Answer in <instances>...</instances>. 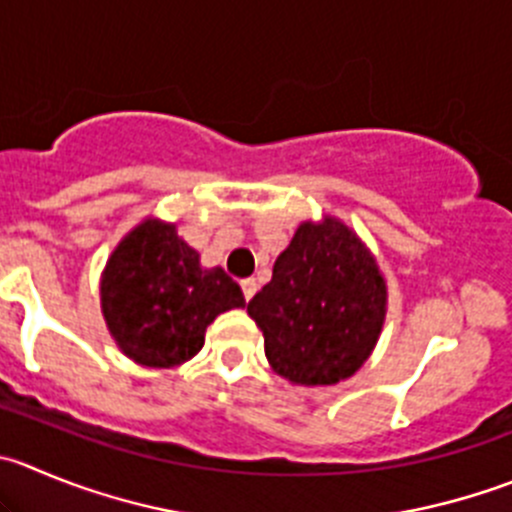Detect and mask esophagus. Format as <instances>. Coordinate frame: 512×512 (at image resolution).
<instances>
[{
	"mask_svg": "<svg viewBox=\"0 0 512 512\" xmlns=\"http://www.w3.org/2000/svg\"><path fill=\"white\" fill-rule=\"evenodd\" d=\"M241 291H243V296H246V301H248L253 294H256V291H259V284H256V279H243L241 281Z\"/></svg>",
	"mask_w": 512,
	"mask_h": 512,
	"instance_id": "34e87169",
	"label": "esophagus"
}]
</instances>
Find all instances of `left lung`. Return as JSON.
Listing matches in <instances>:
<instances>
[{
    "label": "left lung",
    "instance_id": "obj_1",
    "mask_svg": "<svg viewBox=\"0 0 512 512\" xmlns=\"http://www.w3.org/2000/svg\"><path fill=\"white\" fill-rule=\"evenodd\" d=\"M387 286L377 261L344 223H301L271 281L248 301L266 359L289 382L337 384L377 344Z\"/></svg>",
    "mask_w": 512,
    "mask_h": 512
}]
</instances>
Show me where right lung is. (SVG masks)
<instances>
[{
    "instance_id": "obj_1",
    "label": "right lung",
    "mask_w": 512,
    "mask_h": 512,
    "mask_svg": "<svg viewBox=\"0 0 512 512\" xmlns=\"http://www.w3.org/2000/svg\"><path fill=\"white\" fill-rule=\"evenodd\" d=\"M241 286L223 269H201L175 226L145 221L123 238L102 276V314L118 347L143 367H178L203 347L206 326L241 309Z\"/></svg>"
}]
</instances>
